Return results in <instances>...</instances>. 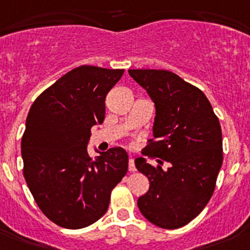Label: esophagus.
I'll return each mask as SVG.
<instances>
[{
  "mask_svg": "<svg viewBox=\"0 0 250 250\" xmlns=\"http://www.w3.org/2000/svg\"><path fill=\"white\" fill-rule=\"evenodd\" d=\"M129 170H130V172H135V170H136V167H135V162H134V159H132V158L129 159Z\"/></svg>",
  "mask_w": 250,
  "mask_h": 250,
  "instance_id": "obj_1",
  "label": "esophagus"
}]
</instances>
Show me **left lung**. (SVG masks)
Masks as SVG:
<instances>
[{"label":"left lung","mask_w":250,"mask_h":250,"mask_svg":"<svg viewBox=\"0 0 250 250\" xmlns=\"http://www.w3.org/2000/svg\"><path fill=\"white\" fill-rule=\"evenodd\" d=\"M156 106L153 139L145 151L171 163L168 170L135 159L149 189L137 206L151 223L180 228L208 205L223 161L222 131L210 102L198 87L167 70H129ZM146 154V153H145Z\"/></svg>","instance_id":"1"}]
</instances>
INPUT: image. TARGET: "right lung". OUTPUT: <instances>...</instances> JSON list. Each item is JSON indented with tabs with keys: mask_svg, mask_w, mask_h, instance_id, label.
<instances>
[{
	"mask_svg": "<svg viewBox=\"0 0 250 250\" xmlns=\"http://www.w3.org/2000/svg\"><path fill=\"white\" fill-rule=\"evenodd\" d=\"M124 70L83 65L59 78L34 101L22 137L23 174L45 216L68 229L87 227L106 212L111 190L129 157L113 147L92 159L91 129L104 121L105 97Z\"/></svg>",
	"mask_w": 250,
	"mask_h": 250,
	"instance_id": "add662e5",
	"label": "right lung"
}]
</instances>
